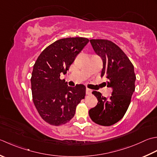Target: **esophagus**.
Masks as SVG:
<instances>
[{
  "instance_id": "34e87169",
  "label": "esophagus",
  "mask_w": 157,
  "mask_h": 157,
  "mask_svg": "<svg viewBox=\"0 0 157 157\" xmlns=\"http://www.w3.org/2000/svg\"><path fill=\"white\" fill-rule=\"evenodd\" d=\"M91 94V90L90 89L87 88L86 89V94L87 95H90Z\"/></svg>"
}]
</instances>
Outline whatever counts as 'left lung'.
<instances>
[{
    "label": "left lung",
    "instance_id": "8db88e82",
    "mask_svg": "<svg viewBox=\"0 0 157 157\" xmlns=\"http://www.w3.org/2000/svg\"><path fill=\"white\" fill-rule=\"evenodd\" d=\"M91 45L103 61L101 77L107 78V87L113 89L107 100L100 92L94 91L98 103L89 111L91 119L102 126H110L124 117L135 91L136 76L134 67L122 49L110 40L91 39Z\"/></svg>",
    "mask_w": 157,
    "mask_h": 157
}]
</instances>
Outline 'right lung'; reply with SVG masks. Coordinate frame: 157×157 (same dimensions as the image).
Here are the masks:
<instances>
[{
  "mask_svg": "<svg viewBox=\"0 0 157 157\" xmlns=\"http://www.w3.org/2000/svg\"><path fill=\"white\" fill-rule=\"evenodd\" d=\"M88 38H62L44 49L35 62L31 77L33 100L41 118L52 125L66 124L75 116L76 105L85 98L84 85L69 87L60 74H66Z\"/></svg>",
  "mask_w": 157,
  "mask_h": 157,
  "instance_id": "add662e5",
  "label": "right lung"
}]
</instances>
